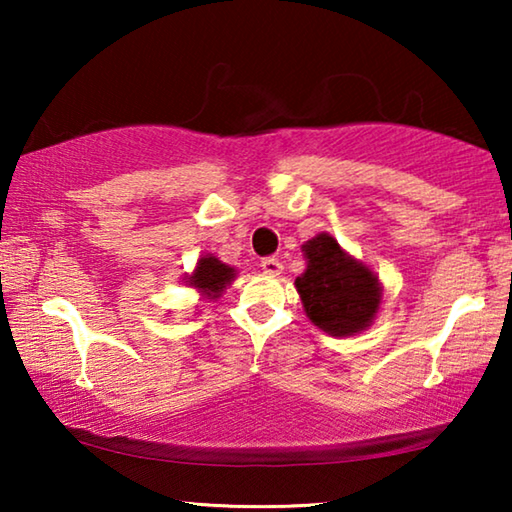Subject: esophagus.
<instances>
[{"instance_id":"obj_1","label":"esophagus","mask_w":512,"mask_h":512,"mask_svg":"<svg viewBox=\"0 0 512 512\" xmlns=\"http://www.w3.org/2000/svg\"><path fill=\"white\" fill-rule=\"evenodd\" d=\"M262 271L266 273V275H280L282 273V262L280 259H275V257H266V259H262Z\"/></svg>"}]
</instances>
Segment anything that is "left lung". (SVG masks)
<instances>
[{
  "mask_svg": "<svg viewBox=\"0 0 512 512\" xmlns=\"http://www.w3.org/2000/svg\"><path fill=\"white\" fill-rule=\"evenodd\" d=\"M305 273L296 277L307 318L329 336H354L368 329L381 307V282L361 259L345 253L329 232L302 244Z\"/></svg>",
  "mask_w": 512,
  "mask_h": 512,
  "instance_id": "8db88e82",
  "label": "left lung"
}]
</instances>
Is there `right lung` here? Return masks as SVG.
<instances>
[{
	"label": "right lung",
	"mask_w": 512,
	"mask_h": 512,
	"mask_svg": "<svg viewBox=\"0 0 512 512\" xmlns=\"http://www.w3.org/2000/svg\"><path fill=\"white\" fill-rule=\"evenodd\" d=\"M235 277H237L235 266L223 264L214 253H207L198 257L194 271L187 273L183 277V282L187 287L196 289L201 300H219L223 296V291L235 282Z\"/></svg>",
	"instance_id": "obj_1"
}]
</instances>
